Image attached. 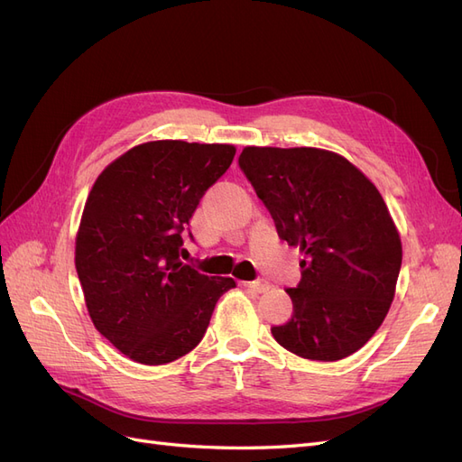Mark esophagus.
<instances>
[{
    "label": "esophagus",
    "instance_id": "esophagus-1",
    "mask_svg": "<svg viewBox=\"0 0 462 462\" xmlns=\"http://www.w3.org/2000/svg\"><path fill=\"white\" fill-rule=\"evenodd\" d=\"M241 285L248 291H254V292H265L270 289L268 282H241Z\"/></svg>",
    "mask_w": 462,
    "mask_h": 462
}]
</instances>
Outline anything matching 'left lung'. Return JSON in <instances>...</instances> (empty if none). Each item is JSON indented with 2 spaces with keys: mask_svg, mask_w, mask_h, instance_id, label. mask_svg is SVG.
Returning <instances> with one entry per match:
<instances>
[{
  "mask_svg": "<svg viewBox=\"0 0 462 462\" xmlns=\"http://www.w3.org/2000/svg\"><path fill=\"white\" fill-rule=\"evenodd\" d=\"M239 165L275 221L299 246L300 283L287 289L292 316L275 341L309 360L356 353L395 297L402 246L380 190L335 152L246 146Z\"/></svg>",
  "mask_w": 462,
  "mask_h": 462,
  "instance_id": "1",
  "label": "left lung"
}]
</instances>
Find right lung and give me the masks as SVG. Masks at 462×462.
Wrapping results in <instances>:
<instances>
[{
    "label": "right lung",
    "instance_id": "obj_1",
    "mask_svg": "<svg viewBox=\"0 0 462 462\" xmlns=\"http://www.w3.org/2000/svg\"><path fill=\"white\" fill-rule=\"evenodd\" d=\"M235 152L153 141L125 152L96 179L75 265L94 328L134 362L160 366L190 353L217 299L235 287L231 277H208L180 262L183 231Z\"/></svg>",
    "mask_w": 462,
    "mask_h": 462
}]
</instances>
